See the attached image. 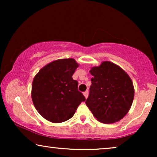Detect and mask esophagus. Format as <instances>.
<instances>
[{"label":"esophagus","instance_id":"obj_1","mask_svg":"<svg viewBox=\"0 0 157 157\" xmlns=\"http://www.w3.org/2000/svg\"><path fill=\"white\" fill-rule=\"evenodd\" d=\"M83 96H85L86 98H88V96H89V92H88V91L83 92Z\"/></svg>","mask_w":157,"mask_h":157}]
</instances>
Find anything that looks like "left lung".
Instances as JSON below:
<instances>
[{"label": "left lung", "instance_id": "left-lung-1", "mask_svg": "<svg viewBox=\"0 0 157 157\" xmlns=\"http://www.w3.org/2000/svg\"><path fill=\"white\" fill-rule=\"evenodd\" d=\"M89 96L86 104L98 121L113 124L125 117L134 97V88L125 71L111 61L93 66Z\"/></svg>", "mask_w": 157, "mask_h": 157}]
</instances>
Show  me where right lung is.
Returning <instances> with one entry per match:
<instances>
[{
	"label": "right lung",
	"instance_id": "1",
	"mask_svg": "<svg viewBox=\"0 0 157 157\" xmlns=\"http://www.w3.org/2000/svg\"><path fill=\"white\" fill-rule=\"evenodd\" d=\"M79 64L74 59H58L44 66L33 78L31 98L38 112L48 121L71 119L86 98L72 76Z\"/></svg>",
	"mask_w": 157,
	"mask_h": 157
}]
</instances>
